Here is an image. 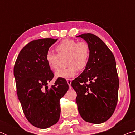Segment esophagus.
Masks as SVG:
<instances>
[{"label":"esophagus","instance_id":"esophagus-1","mask_svg":"<svg viewBox=\"0 0 135 135\" xmlns=\"http://www.w3.org/2000/svg\"><path fill=\"white\" fill-rule=\"evenodd\" d=\"M67 83L68 85H69V88L70 89L71 88V81L72 80L71 79H67Z\"/></svg>","mask_w":135,"mask_h":135}]
</instances>
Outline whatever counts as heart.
Wrapping results in <instances>:
<instances>
[{
	"mask_svg": "<svg viewBox=\"0 0 135 135\" xmlns=\"http://www.w3.org/2000/svg\"><path fill=\"white\" fill-rule=\"evenodd\" d=\"M57 54L47 52L45 59L49 68L56 71L59 68V58L67 56L65 69L60 70L55 74L56 78L69 79L76 74L77 69H84L88 64L90 57V47L86 42H79L73 39H65L55 47Z\"/></svg>",
	"mask_w": 135,
	"mask_h": 135,
	"instance_id": "b5f03b06",
	"label": "heart"
}]
</instances>
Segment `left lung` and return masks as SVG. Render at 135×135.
<instances>
[{
  "mask_svg": "<svg viewBox=\"0 0 135 135\" xmlns=\"http://www.w3.org/2000/svg\"><path fill=\"white\" fill-rule=\"evenodd\" d=\"M88 43L90 57L83 73L73 80L76 103L82 118L100 124L108 120L118 100L119 80L113 54L103 41L93 34L77 36Z\"/></svg>",
  "mask_w": 135,
  "mask_h": 135,
  "instance_id": "1",
  "label": "left lung"
}]
</instances>
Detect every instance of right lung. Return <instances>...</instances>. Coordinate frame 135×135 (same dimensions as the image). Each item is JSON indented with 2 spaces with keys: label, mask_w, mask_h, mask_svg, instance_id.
I'll return each instance as SVG.
<instances>
[{
  "label": "right lung",
  "mask_w": 135,
  "mask_h": 135,
  "mask_svg": "<svg viewBox=\"0 0 135 135\" xmlns=\"http://www.w3.org/2000/svg\"><path fill=\"white\" fill-rule=\"evenodd\" d=\"M58 39L41 38L28 43L20 51L13 68L17 92L25 116L32 125L46 129L58 122L59 100L68 90L65 79L54 77L46 62V54Z\"/></svg>",
  "instance_id": "1"
}]
</instances>
